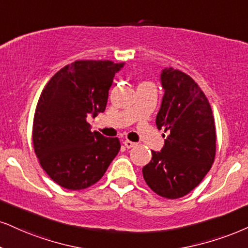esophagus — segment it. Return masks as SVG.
<instances>
[{
  "label": "esophagus",
  "instance_id": "esophagus-1",
  "mask_svg": "<svg viewBox=\"0 0 248 248\" xmlns=\"http://www.w3.org/2000/svg\"><path fill=\"white\" fill-rule=\"evenodd\" d=\"M123 143H124V146H125V147H126V148H132V147H134V146L137 145L136 142L130 141V140H124Z\"/></svg>",
  "mask_w": 248,
  "mask_h": 248
}]
</instances>
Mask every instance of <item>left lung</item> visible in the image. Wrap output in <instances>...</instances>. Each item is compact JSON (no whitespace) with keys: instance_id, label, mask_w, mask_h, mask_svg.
<instances>
[{"instance_id":"8db88e82","label":"left lung","mask_w":248,"mask_h":248,"mask_svg":"<svg viewBox=\"0 0 248 248\" xmlns=\"http://www.w3.org/2000/svg\"><path fill=\"white\" fill-rule=\"evenodd\" d=\"M164 90L156 126L169 134L161 152L142 168L145 182L155 193L178 199L200 184L212 168L216 153L215 122L209 101L186 73L162 70Z\"/></svg>"}]
</instances>
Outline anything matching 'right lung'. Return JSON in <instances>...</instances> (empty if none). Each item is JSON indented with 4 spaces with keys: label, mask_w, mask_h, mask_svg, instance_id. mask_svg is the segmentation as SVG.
<instances>
[{
    "label": "right lung",
    "mask_w": 248,
    "mask_h": 248,
    "mask_svg": "<svg viewBox=\"0 0 248 248\" xmlns=\"http://www.w3.org/2000/svg\"><path fill=\"white\" fill-rule=\"evenodd\" d=\"M124 63L76 61L42 91L33 121V146L47 175L68 189L99 182L121 149L118 138L91 132L87 117L106 110L115 73Z\"/></svg>",
    "instance_id": "obj_1"
}]
</instances>
